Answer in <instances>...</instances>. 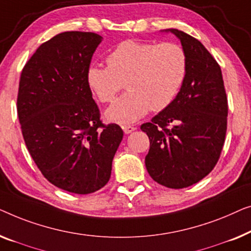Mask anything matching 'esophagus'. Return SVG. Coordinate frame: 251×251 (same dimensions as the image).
<instances>
[{"label": "esophagus", "mask_w": 251, "mask_h": 251, "mask_svg": "<svg viewBox=\"0 0 251 251\" xmlns=\"http://www.w3.org/2000/svg\"><path fill=\"white\" fill-rule=\"evenodd\" d=\"M135 129H136V127H134V126H132V125H125V126H123V130H124L125 134L132 133V132H134V130H135Z\"/></svg>", "instance_id": "1"}]
</instances>
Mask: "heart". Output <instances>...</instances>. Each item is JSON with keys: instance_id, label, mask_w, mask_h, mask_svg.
Returning a JSON list of instances; mask_svg holds the SVG:
<instances>
[{"instance_id": "b5f03b06", "label": "heart", "mask_w": 251, "mask_h": 251, "mask_svg": "<svg viewBox=\"0 0 251 251\" xmlns=\"http://www.w3.org/2000/svg\"><path fill=\"white\" fill-rule=\"evenodd\" d=\"M107 67L93 65L87 70V82L103 103L118 98L105 111L109 121L129 124L148 114L161 111L173 103L181 91L188 70V59L175 43L125 41L107 56Z\"/></svg>"}]
</instances>
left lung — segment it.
I'll use <instances>...</instances> for the list:
<instances>
[{
  "label": "left lung",
  "instance_id": "8db88e82",
  "mask_svg": "<svg viewBox=\"0 0 251 251\" xmlns=\"http://www.w3.org/2000/svg\"><path fill=\"white\" fill-rule=\"evenodd\" d=\"M181 41L188 70L181 91L168 108L141 125L150 140L149 175L169 189L196 184L220 159L227 127V98L221 67L197 38L166 29Z\"/></svg>",
  "mask_w": 251,
  "mask_h": 251
}]
</instances>
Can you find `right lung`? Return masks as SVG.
<instances>
[{
    "label": "right lung",
    "mask_w": 251,
    "mask_h": 251,
    "mask_svg": "<svg viewBox=\"0 0 251 251\" xmlns=\"http://www.w3.org/2000/svg\"><path fill=\"white\" fill-rule=\"evenodd\" d=\"M102 37L65 31L37 49L21 72L17 110L31 158L56 188L76 195L107 184L123 140L104 125L92 98L87 70Z\"/></svg>",
    "instance_id": "right-lung-1"
}]
</instances>
